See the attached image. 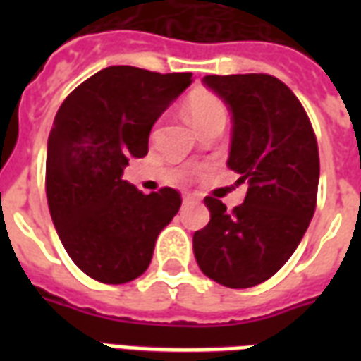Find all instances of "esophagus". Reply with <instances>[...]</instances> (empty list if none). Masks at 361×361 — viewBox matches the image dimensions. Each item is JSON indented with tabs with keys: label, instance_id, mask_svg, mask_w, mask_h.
<instances>
[{
	"label": "esophagus",
	"instance_id": "34e87169",
	"mask_svg": "<svg viewBox=\"0 0 361 361\" xmlns=\"http://www.w3.org/2000/svg\"><path fill=\"white\" fill-rule=\"evenodd\" d=\"M200 202V198L197 197V195H185L183 197V204H198Z\"/></svg>",
	"mask_w": 361,
	"mask_h": 361
}]
</instances>
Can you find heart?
I'll list each match as a JSON object with an SVG mask.
<instances>
[{
  "label": "heart",
  "instance_id": "obj_1",
  "mask_svg": "<svg viewBox=\"0 0 361 361\" xmlns=\"http://www.w3.org/2000/svg\"><path fill=\"white\" fill-rule=\"evenodd\" d=\"M185 114L189 118L195 129L202 127L204 123H208L209 120L215 118H225L226 110L225 104L221 103L219 99L212 95V93H195L185 104Z\"/></svg>",
  "mask_w": 361,
  "mask_h": 361
}]
</instances>
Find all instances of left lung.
I'll return each instance as SVG.
<instances>
[{
    "mask_svg": "<svg viewBox=\"0 0 361 361\" xmlns=\"http://www.w3.org/2000/svg\"><path fill=\"white\" fill-rule=\"evenodd\" d=\"M232 114L228 169L247 181L232 212L208 197L209 223L192 236L198 268L228 288H249L277 274L313 219L319 146L302 103L269 75L204 76Z\"/></svg>",
    "mask_w": 361,
    "mask_h": 361,
    "instance_id": "left-lung-1",
    "label": "left lung"
}]
</instances>
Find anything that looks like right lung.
<instances>
[{"label":"right lung","instance_id":"add662e5","mask_svg":"<svg viewBox=\"0 0 361 361\" xmlns=\"http://www.w3.org/2000/svg\"><path fill=\"white\" fill-rule=\"evenodd\" d=\"M191 73L114 65L82 82L59 106L47 146V198L73 262L106 285L136 279L181 206L164 187L144 195L123 180L129 159L147 153L149 133L191 86Z\"/></svg>","mask_w":361,"mask_h":361}]
</instances>
